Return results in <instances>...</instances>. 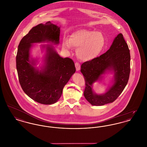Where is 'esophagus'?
I'll return each mask as SVG.
<instances>
[{"label": "esophagus", "mask_w": 147, "mask_h": 147, "mask_svg": "<svg viewBox=\"0 0 147 147\" xmlns=\"http://www.w3.org/2000/svg\"><path fill=\"white\" fill-rule=\"evenodd\" d=\"M75 65H76V70L77 71H79L80 69V63L78 62H76L75 63Z\"/></svg>", "instance_id": "esophagus-1"}]
</instances>
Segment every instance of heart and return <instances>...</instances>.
I'll return each mask as SVG.
<instances>
[{
	"label": "heart",
	"mask_w": 147,
	"mask_h": 147,
	"mask_svg": "<svg viewBox=\"0 0 147 147\" xmlns=\"http://www.w3.org/2000/svg\"><path fill=\"white\" fill-rule=\"evenodd\" d=\"M105 37L101 32L85 29H79L70 36V40L64 39L63 46L70 49L78 48L77 55L83 61H91L98 57L105 46Z\"/></svg>",
	"instance_id": "heart-1"
}]
</instances>
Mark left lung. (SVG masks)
Returning <instances> with one entry per match:
<instances>
[{
	"label": "left lung",
	"mask_w": 147,
	"mask_h": 147,
	"mask_svg": "<svg viewBox=\"0 0 147 147\" xmlns=\"http://www.w3.org/2000/svg\"><path fill=\"white\" fill-rule=\"evenodd\" d=\"M130 52L123 35L119 34L114 39L110 49L96 58L81 65L85 87L84 97L92 105L102 106L113 102L124 90L130 74ZM106 70H113L114 84L104 94L97 95L92 90V84Z\"/></svg>",
	"instance_id": "left-lung-1"
}]
</instances>
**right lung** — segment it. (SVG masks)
Returning <instances> with one entry per match:
<instances>
[{"label": "right lung", "mask_w": 147, "mask_h": 147, "mask_svg": "<svg viewBox=\"0 0 147 147\" xmlns=\"http://www.w3.org/2000/svg\"><path fill=\"white\" fill-rule=\"evenodd\" d=\"M60 28L50 21L40 24L23 37L16 57V69L23 91L35 101L45 105L53 104L61 97L65 85L75 73L74 63L69 58H62L51 46H47L46 65L39 71L30 60L32 43L52 42L59 43Z\"/></svg>", "instance_id": "1"}]
</instances>
